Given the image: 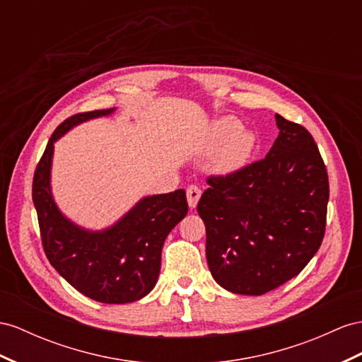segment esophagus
Here are the masks:
<instances>
[{"label": "esophagus", "instance_id": "34e87169", "mask_svg": "<svg viewBox=\"0 0 362 362\" xmlns=\"http://www.w3.org/2000/svg\"><path fill=\"white\" fill-rule=\"evenodd\" d=\"M200 196H202V189L197 187V185H189V187L187 188V199H188L189 208L197 206Z\"/></svg>", "mask_w": 362, "mask_h": 362}]
</instances>
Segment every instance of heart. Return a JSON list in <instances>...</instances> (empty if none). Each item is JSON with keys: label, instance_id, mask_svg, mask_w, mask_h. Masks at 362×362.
Wrapping results in <instances>:
<instances>
[{"label": "heart", "instance_id": "1", "mask_svg": "<svg viewBox=\"0 0 362 362\" xmlns=\"http://www.w3.org/2000/svg\"><path fill=\"white\" fill-rule=\"evenodd\" d=\"M255 146V137L245 132L243 125L234 117H221L212 124L206 133L203 148L214 151L220 148L214 159V170L218 173H234L245 166Z\"/></svg>", "mask_w": 362, "mask_h": 362}]
</instances>
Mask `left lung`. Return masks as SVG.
<instances>
[{
	"label": "left lung",
	"mask_w": 362,
	"mask_h": 362,
	"mask_svg": "<svg viewBox=\"0 0 362 362\" xmlns=\"http://www.w3.org/2000/svg\"><path fill=\"white\" fill-rule=\"evenodd\" d=\"M280 134L262 160L209 175L197 212L206 226V260L226 291L263 295L298 275L324 238L326 165L312 134L275 115Z\"/></svg>",
	"instance_id": "left-lung-1"
}]
</instances>
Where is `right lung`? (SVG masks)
<instances>
[{
  "label": "right lung",
  "mask_w": 362,
  "mask_h": 362,
  "mask_svg": "<svg viewBox=\"0 0 362 362\" xmlns=\"http://www.w3.org/2000/svg\"><path fill=\"white\" fill-rule=\"evenodd\" d=\"M115 108L78 113L54 129L33 175L32 197L44 252L59 275L91 300L133 303L153 291L160 272L165 238L187 216V192L144 197L117 223L87 230L61 214L50 189L53 144L84 120L111 115Z\"/></svg>",
  "instance_id": "right-lung-1"
}]
</instances>
